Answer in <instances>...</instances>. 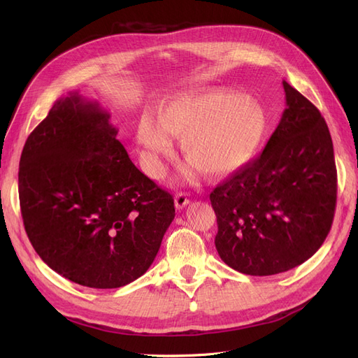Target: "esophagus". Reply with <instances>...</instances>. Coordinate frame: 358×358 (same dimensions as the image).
<instances>
[{"mask_svg": "<svg viewBox=\"0 0 358 358\" xmlns=\"http://www.w3.org/2000/svg\"><path fill=\"white\" fill-rule=\"evenodd\" d=\"M189 203V197L187 192H178L175 196V204H176V209H183L185 206Z\"/></svg>", "mask_w": 358, "mask_h": 358, "instance_id": "1", "label": "esophagus"}]
</instances>
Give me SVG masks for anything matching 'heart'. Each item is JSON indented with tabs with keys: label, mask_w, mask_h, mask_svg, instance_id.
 <instances>
[{
	"label": "heart",
	"mask_w": 358,
	"mask_h": 358,
	"mask_svg": "<svg viewBox=\"0 0 358 358\" xmlns=\"http://www.w3.org/2000/svg\"><path fill=\"white\" fill-rule=\"evenodd\" d=\"M158 122L143 115L137 142L148 149V171L158 178L162 159L171 155V137L194 166L212 176L241 170L255 155L266 127L264 112L255 100L227 88L182 92L162 101Z\"/></svg>",
	"instance_id": "heart-1"
}]
</instances>
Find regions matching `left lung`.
I'll list each match as a JSON object with an SVG mask.
<instances>
[{
	"instance_id": "8db88e82",
	"label": "left lung",
	"mask_w": 358,
	"mask_h": 358,
	"mask_svg": "<svg viewBox=\"0 0 358 358\" xmlns=\"http://www.w3.org/2000/svg\"><path fill=\"white\" fill-rule=\"evenodd\" d=\"M285 109L264 150L210 192L215 246L237 272H287L315 254L331 229L338 175L320 110L282 80Z\"/></svg>"
}]
</instances>
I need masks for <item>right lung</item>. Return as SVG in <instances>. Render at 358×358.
<instances>
[{"label":"right lung","instance_id":"add662e5","mask_svg":"<svg viewBox=\"0 0 358 358\" xmlns=\"http://www.w3.org/2000/svg\"><path fill=\"white\" fill-rule=\"evenodd\" d=\"M99 101L69 92L27 138L19 200L36 252L61 276L119 288L142 276L175 201L129 159Z\"/></svg>","mask_w":358,"mask_h":358}]
</instances>
